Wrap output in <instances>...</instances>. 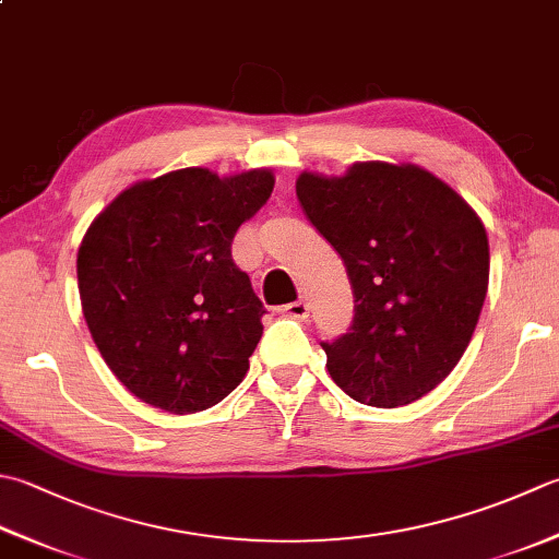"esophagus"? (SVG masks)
Instances as JSON below:
<instances>
[{
	"mask_svg": "<svg viewBox=\"0 0 559 559\" xmlns=\"http://www.w3.org/2000/svg\"><path fill=\"white\" fill-rule=\"evenodd\" d=\"M283 312H286L288 317H293V320H308V317H310V305L305 302V300H295V302L286 305V308H283Z\"/></svg>",
	"mask_w": 559,
	"mask_h": 559,
	"instance_id": "obj_1",
	"label": "esophagus"
}]
</instances>
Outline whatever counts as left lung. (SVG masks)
Listing matches in <instances>:
<instances>
[{
    "instance_id": "left-lung-1",
    "label": "left lung",
    "mask_w": 559,
    "mask_h": 559,
    "mask_svg": "<svg viewBox=\"0 0 559 559\" xmlns=\"http://www.w3.org/2000/svg\"><path fill=\"white\" fill-rule=\"evenodd\" d=\"M308 221L342 257L354 322L322 342L348 397L402 407L463 358L489 283L485 225L451 186L414 164L356 162L344 177L302 171Z\"/></svg>"
}]
</instances>
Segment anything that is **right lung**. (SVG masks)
<instances>
[{"mask_svg":"<svg viewBox=\"0 0 559 559\" xmlns=\"http://www.w3.org/2000/svg\"><path fill=\"white\" fill-rule=\"evenodd\" d=\"M273 191L269 169L189 167L118 193L76 254L86 326L106 366L169 414L213 407L249 370L264 305L233 239Z\"/></svg>","mask_w":559,"mask_h":559,"instance_id":"right-lung-1","label":"right lung"}]
</instances>
